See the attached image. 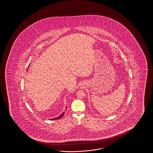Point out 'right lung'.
Here are the masks:
<instances>
[{"mask_svg":"<svg viewBox=\"0 0 153 153\" xmlns=\"http://www.w3.org/2000/svg\"><path fill=\"white\" fill-rule=\"evenodd\" d=\"M64 113H65V112H63L62 114H61V115H59V117H56V118H54V119H51V120H57V119H61V117H63V116H64Z\"/></svg>","mask_w":153,"mask_h":153,"instance_id":"right-lung-1","label":"right lung"}]
</instances>
